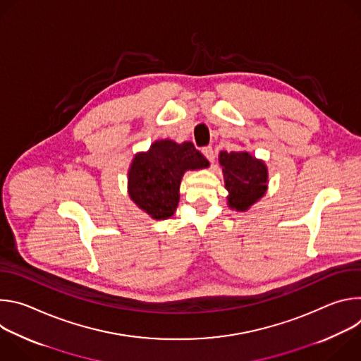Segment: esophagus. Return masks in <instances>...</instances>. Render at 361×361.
Here are the masks:
<instances>
[{
  "label": "esophagus",
  "mask_w": 361,
  "mask_h": 361,
  "mask_svg": "<svg viewBox=\"0 0 361 361\" xmlns=\"http://www.w3.org/2000/svg\"><path fill=\"white\" fill-rule=\"evenodd\" d=\"M202 154L205 156V159H207L210 163H214V159H216V156H214V151H213V147H204L202 148Z\"/></svg>",
  "instance_id": "obj_1"
}]
</instances>
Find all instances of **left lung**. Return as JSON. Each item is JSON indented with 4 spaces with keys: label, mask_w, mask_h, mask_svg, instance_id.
Segmentation results:
<instances>
[{
    "label": "left lung",
    "mask_w": 361,
    "mask_h": 361,
    "mask_svg": "<svg viewBox=\"0 0 361 361\" xmlns=\"http://www.w3.org/2000/svg\"><path fill=\"white\" fill-rule=\"evenodd\" d=\"M219 163L228 191L227 205L235 212H247L267 191V164L245 149L220 151Z\"/></svg>",
    "instance_id": "left-lung-1"
}]
</instances>
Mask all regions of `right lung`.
Masks as SVG:
<instances>
[{"mask_svg": "<svg viewBox=\"0 0 361 361\" xmlns=\"http://www.w3.org/2000/svg\"><path fill=\"white\" fill-rule=\"evenodd\" d=\"M209 166L190 141L156 140L147 151L134 154L127 173L128 195L152 220H166L177 210L184 173Z\"/></svg>", "mask_w": 361, "mask_h": 361, "instance_id": "add662e5", "label": "right lung"}]
</instances>
